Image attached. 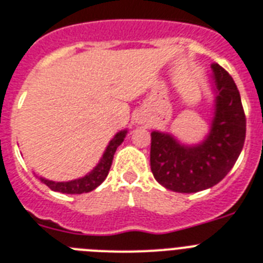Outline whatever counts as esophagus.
<instances>
[{
    "label": "esophagus",
    "instance_id": "obj_1",
    "mask_svg": "<svg viewBox=\"0 0 263 263\" xmlns=\"http://www.w3.org/2000/svg\"><path fill=\"white\" fill-rule=\"evenodd\" d=\"M135 120H136V123H138L139 125H142V124H144V123H146V121H147V116L143 112H139L138 115H136V116H135Z\"/></svg>",
    "mask_w": 263,
    "mask_h": 263
}]
</instances>
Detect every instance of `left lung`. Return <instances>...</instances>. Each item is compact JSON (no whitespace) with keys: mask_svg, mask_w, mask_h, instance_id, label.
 Segmentation results:
<instances>
[{"mask_svg":"<svg viewBox=\"0 0 263 263\" xmlns=\"http://www.w3.org/2000/svg\"><path fill=\"white\" fill-rule=\"evenodd\" d=\"M216 112L201 144L182 146L168 134H151L150 165L158 182L180 193L204 191L220 182L235 165L246 138V116L232 77L212 63Z\"/></svg>","mask_w":263,"mask_h":263,"instance_id":"8db88e82","label":"left lung"}]
</instances>
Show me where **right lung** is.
I'll return each instance as SVG.
<instances>
[{
  "label": "right lung",
  "mask_w": 263,
  "mask_h": 263,
  "mask_svg": "<svg viewBox=\"0 0 263 263\" xmlns=\"http://www.w3.org/2000/svg\"><path fill=\"white\" fill-rule=\"evenodd\" d=\"M125 134H127V131H120L119 134L115 135V138L110 140L109 146L106 147L105 153L102 155L100 163L87 176L82 177L80 180L69 181V182H54V181L46 180V178H40V180H42L43 183H46L51 191L61 192V193L81 194L91 192L98 185H101L104 182V180L106 178V176H108L110 166H112L113 155L116 153L117 147L120 146L123 140H124Z\"/></svg>",
  "instance_id": "right-lung-1"
}]
</instances>
